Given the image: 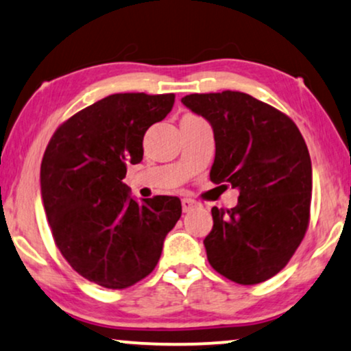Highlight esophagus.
<instances>
[{
	"label": "esophagus",
	"mask_w": 351,
	"mask_h": 351,
	"mask_svg": "<svg viewBox=\"0 0 351 351\" xmlns=\"http://www.w3.org/2000/svg\"><path fill=\"white\" fill-rule=\"evenodd\" d=\"M181 205H183V212L188 213V212H191V210H193L194 207H197V202H195L194 199L184 197L183 200H181Z\"/></svg>",
	"instance_id": "esophagus-1"
}]
</instances>
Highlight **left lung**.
I'll return each instance as SVG.
<instances>
[{
	"label": "left lung",
	"mask_w": 351,
	"mask_h": 351,
	"mask_svg": "<svg viewBox=\"0 0 351 351\" xmlns=\"http://www.w3.org/2000/svg\"><path fill=\"white\" fill-rule=\"evenodd\" d=\"M181 102L212 125L210 180L239 191L232 208H212L204 239L215 271L237 284L263 282L289 263L310 221L311 160L297 125L241 91L189 95Z\"/></svg>",
	"instance_id": "1"
}]
</instances>
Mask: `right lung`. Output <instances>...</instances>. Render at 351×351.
I'll return each instance as SVG.
<instances>
[{
  "instance_id": "right-lung-1",
  "label": "right lung",
  "mask_w": 351,
  "mask_h": 351,
  "mask_svg": "<svg viewBox=\"0 0 351 351\" xmlns=\"http://www.w3.org/2000/svg\"><path fill=\"white\" fill-rule=\"evenodd\" d=\"M175 95L119 93L64 121L41 162V199L51 232L69 265L88 281L125 289L146 278L181 200L156 195L139 204L123 183L143 160V138L165 119Z\"/></svg>"
}]
</instances>
